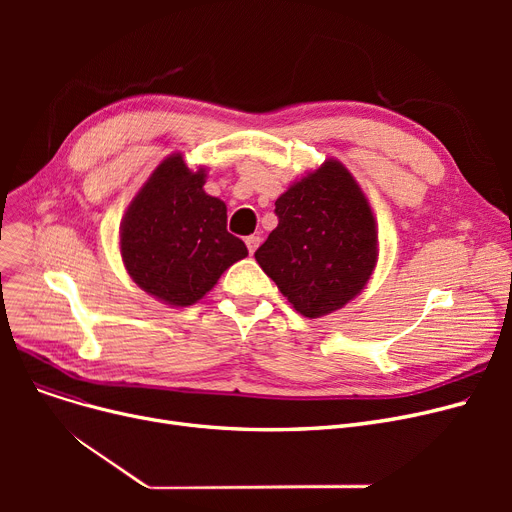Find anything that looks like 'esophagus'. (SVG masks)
Instances as JSON below:
<instances>
[{"label":"esophagus","instance_id":"esophagus-1","mask_svg":"<svg viewBox=\"0 0 512 512\" xmlns=\"http://www.w3.org/2000/svg\"><path fill=\"white\" fill-rule=\"evenodd\" d=\"M245 242H247V249H249V253L253 255V253L257 251V247H259L261 238H259V236H255V234H251V236H247V238H245Z\"/></svg>","mask_w":512,"mask_h":512}]
</instances>
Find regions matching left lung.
I'll return each mask as SVG.
<instances>
[{
    "label": "left lung",
    "mask_w": 512,
    "mask_h": 512,
    "mask_svg": "<svg viewBox=\"0 0 512 512\" xmlns=\"http://www.w3.org/2000/svg\"><path fill=\"white\" fill-rule=\"evenodd\" d=\"M276 215L255 259L288 303L315 319L353 301L378 261V226L353 174L326 159L278 197Z\"/></svg>",
    "instance_id": "left-lung-1"
}]
</instances>
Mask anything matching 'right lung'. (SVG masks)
I'll return each instance as SVG.
<instances>
[{
	"label": "right lung",
	"instance_id": "obj_1",
	"mask_svg": "<svg viewBox=\"0 0 512 512\" xmlns=\"http://www.w3.org/2000/svg\"><path fill=\"white\" fill-rule=\"evenodd\" d=\"M180 153L153 170L124 213L120 253L126 272L151 297L172 307L201 301L228 267L249 255L226 230V203L203 191Z\"/></svg>",
	"mask_w": 512,
	"mask_h": 512
}]
</instances>
